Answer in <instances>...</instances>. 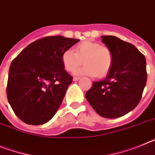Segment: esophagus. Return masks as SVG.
Listing matches in <instances>:
<instances>
[{"instance_id": "esophagus-1", "label": "esophagus", "mask_w": 155, "mask_h": 155, "mask_svg": "<svg viewBox=\"0 0 155 155\" xmlns=\"http://www.w3.org/2000/svg\"><path fill=\"white\" fill-rule=\"evenodd\" d=\"M79 79H80V78H78V77H74V79H73V80L74 81H78Z\"/></svg>"}]
</instances>
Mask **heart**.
I'll return each instance as SVG.
<instances>
[{
  "label": "heart",
  "instance_id": "obj_1",
  "mask_svg": "<svg viewBox=\"0 0 155 155\" xmlns=\"http://www.w3.org/2000/svg\"><path fill=\"white\" fill-rule=\"evenodd\" d=\"M61 60L64 69L69 72L75 71L79 66H84L76 74L89 76L104 77L110 71L113 64L111 50L107 46L94 41H83L75 47V52L71 49L65 50Z\"/></svg>",
  "mask_w": 155,
  "mask_h": 155
}]
</instances>
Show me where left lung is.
Returning <instances> with one entry per match:
<instances>
[{"label":"left lung","instance_id":"1","mask_svg":"<svg viewBox=\"0 0 155 155\" xmlns=\"http://www.w3.org/2000/svg\"><path fill=\"white\" fill-rule=\"evenodd\" d=\"M101 38L113 53V64L105 79L94 81L85 98L98 114L116 118L133 110L140 101L147 76L146 59L133 45L117 37Z\"/></svg>","mask_w":155,"mask_h":155}]
</instances>
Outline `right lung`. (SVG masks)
<instances>
[{
  "instance_id": "1",
  "label": "right lung",
  "mask_w": 155,
  "mask_h": 155,
  "mask_svg": "<svg viewBox=\"0 0 155 155\" xmlns=\"http://www.w3.org/2000/svg\"><path fill=\"white\" fill-rule=\"evenodd\" d=\"M79 40L63 36L42 38L26 46L9 68L7 97L13 111L28 125L52 118L73 78L64 70L61 56Z\"/></svg>"
}]
</instances>
